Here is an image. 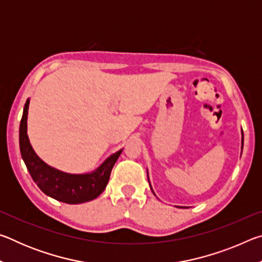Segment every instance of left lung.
<instances>
[{
	"instance_id": "1",
	"label": "left lung",
	"mask_w": 262,
	"mask_h": 262,
	"mask_svg": "<svg viewBox=\"0 0 262 262\" xmlns=\"http://www.w3.org/2000/svg\"><path fill=\"white\" fill-rule=\"evenodd\" d=\"M243 147H244V133H243V130H242V150H243ZM148 180H149V177H148ZM149 184H150V181H149ZM150 188H151V186H150ZM151 190H152V188H151ZM154 193V192H152ZM155 194V193H154ZM178 208H186V207H178Z\"/></svg>"
}]
</instances>
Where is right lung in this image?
<instances>
[{
	"label": "right lung",
	"mask_w": 262,
	"mask_h": 262,
	"mask_svg": "<svg viewBox=\"0 0 262 262\" xmlns=\"http://www.w3.org/2000/svg\"><path fill=\"white\" fill-rule=\"evenodd\" d=\"M30 99L26 100L19 125V149L28 171L39 188L57 201L78 205L98 198L108 183L111 171L122 152L119 150L94 172L84 174L66 173L52 167L34 152L28 136V112Z\"/></svg>",
	"instance_id": "right-lung-1"
}]
</instances>
